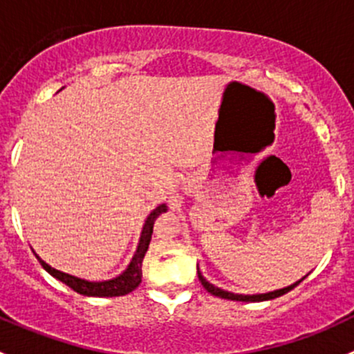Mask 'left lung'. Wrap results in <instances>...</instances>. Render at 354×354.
<instances>
[{"mask_svg": "<svg viewBox=\"0 0 354 354\" xmlns=\"http://www.w3.org/2000/svg\"><path fill=\"white\" fill-rule=\"evenodd\" d=\"M197 274H198V279L200 283H202V286L207 289V291L210 292V295L214 296H219V298H226V299H233V301H266V299H272V298H277V296H283L286 295L288 291H291L292 288L298 286L301 281H298V283L291 284V286L288 288H283V289H277V291H272V292H266V295H234V292H230V291H224V289H219L216 288L214 284H210L209 281L203 279V276L200 274V270L197 269Z\"/></svg>", "mask_w": 354, "mask_h": 354, "instance_id": "8db88e82", "label": "left lung"}]
</instances>
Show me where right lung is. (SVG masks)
<instances>
[{"label":"right lung","instance_id":"obj_1","mask_svg":"<svg viewBox=\"0 0 354 354\" xmlns=\"http://www.w3.org/2000/svg\"><path fill=\"white\" fill-rule=\"evenodd\" d=\"M166 212V205H159L157 209L152 210L149 214L147 221L144 224V230H142V236H140V243H138L137 252H135L133 259H131L130 266L128 269L124 270L121 276L114 277L111 281H102V283H91V281H85V279H78V277L70 276V274L62 272V270H56L53 269L51 266L44 262V260L39 259L37 260L41 262V266L51 274L53 277H56L58 281H62L63 284H66L68 288H71L73 291H77L78 295H84V296H97V298H111V296H123L131 292L133 289H137L138 284L142 283V262H144V257L147 253L149 243H151V238H152V230H154V221L157 219L159 214Z\"/></svg>","mask_w":354,"mask_h":354}]
</instances>
